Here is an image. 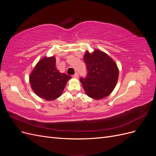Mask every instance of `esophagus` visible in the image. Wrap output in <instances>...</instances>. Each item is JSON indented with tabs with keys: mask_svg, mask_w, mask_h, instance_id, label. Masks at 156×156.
Segmentation results:
<instances>
[{
	"mask_svg": "<svg viewBox=\"0 0 156 156\" xmlns=\"http://www.w3.org/2000/svg\"><path fill=\"white\" fill-rule=\"evenodd\" d=\"M73 76L74 78H78V77H79V73H75L73 75Z\"/></svg>",
	"mask_w": 156,
	"mask_h": 156,
	"instance_id": "obj_1",
	"label": "esophagus"
}]
</instances>
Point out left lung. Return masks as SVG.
I'll return each mask as SVG.
<instances>
[{
	"mask_svg": "<svg viewBox=\"0 0 156 156\" xmlns=\"http://www.w3.org/2000/svg\"><path fill=\"white\" fill-rule=\"evenodd\" d=\"M84 62L87 74L81 77L80 81L88 96L100 100L109 95L119 78V69L114 60L103 52L96 50L92 53L86 52Z\"/></svg>",
	"mask_w": 156,
	"mask_h": 156,
	"instance_id": "8db88e82",
	"label": "left lung"
}]
</instances>
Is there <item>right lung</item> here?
Returning a JSON list of instances; mask_svg holds the SVG:
<instances>
[{
    "label": "right lung",
    "instance_id": "right-lung-1",
    "mask_svg": "<svg viewBox=\"0 0 156 156\" xmlns=\"http://www.w3.org/2000/svg\"><path fill=\"white\" fill-rule=\"evenodd\" d=\"M71 76L61 73L56 68L54 56L44 57L36 64L30 75V83L37 96L46 100L60 96Z\"/></svg>",
    "mask_w": 156,
    "mask_h": 156
}]
</instances>
